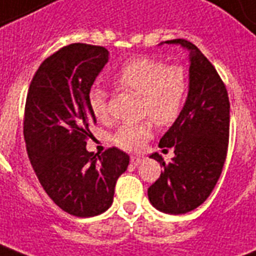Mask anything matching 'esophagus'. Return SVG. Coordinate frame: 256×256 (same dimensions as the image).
Returning a JSON list of instances; mask_svg holds the SVG:
<instances>
[{"instance_id": "obj_1", "label": "esophagus", "mask_w": 256, "mask_h": 256, "mask_svg": "<svg viewBox=\"0 0 256 256\" xmlns=\"http://www.w3.org/2000/svg\"><path fill=\"white\" fill-rule=\"evenodd\" d=\"M130 161H132V165H138V164H141L142 161H144V158H142V157H140V156H132Z\"/></svg>"}]
</instances>
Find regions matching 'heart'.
I'll return each instance as SVG.
<instances>
[{"label":"heart","mask_w":256,"mask_h":256,"mask_svg":"<svg viewBox=\"0 0 256 256\" xmlns=\"http://www.w3.org/2000/svg\"><path fill=\"white\" fill-rule=\"evenodd\" d=\"M112 82L124 91L140 94V112L145 120L124 124L112 141L126 152H140L153 136L154 122L169 126L184 110L189 94V76L180 64H168L152 58H132L112 75ZM88 104L98 120H110L108 92L100 86L88 91Z\"/></svg>","instance_id":"b5f03b06"}]
</instances>
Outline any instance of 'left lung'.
<instances>
[{"label":"left lung","mask_w":256,"mask_h":256,"mask_svg":"<svg viewBox=\"0 0 256 256\" xmlns=\"http://www.w3.org/2000/svg\"><path fill=\"white\" fill-rule=\"evenodd\" d=\"M180 44L190 50L189 94L184 110L160 141V148L174 149L165 162L158 153L150 157L164 166L148 196L165 214L190 212L206 202L223 170L230 136V99L224 82L198 46L184 38Z\"/></svg>","instance_id":"left-lung-1"}]
</instances>
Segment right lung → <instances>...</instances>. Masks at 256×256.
Masks as SVG:
<instances>
[{
	"label": "right lung",
	"instance_id": "obj_1",
	"mask_svg": "<svg viewBox=\"0 0 256 256\" xmlns=\"http://www.w3.org/2000/svg\"><path fill=\"white\" fill-rule=\"evenodd\" d=\"M108 60L104 46L75 42L46 58L29 86L24 138L29 160L52 202L78 218L103 214L114 198L116 180L128 156L108 148L87 152L96 124L88 91Z\"/></svg>",
	"mask_w": 256,
	"mask_h": 256
}]
</instances>
